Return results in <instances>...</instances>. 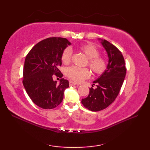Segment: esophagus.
I'll list each match as a JSON object with an SVG mask.
<instances>
[{"label": "esophagus", "instance_id": "esophagus-1", "mask_svg": "<svg viewBox=\"0 0 150 150\" xmlns=\"http://www.w3.org/2000/svg\"><path fill=\"white\" fill-rule=\"evenodd\" d=\"M77 84L75 82H73V81H69V86H75V85H77Z\"/></svg>", "mask_w": 150, "mask_h": 150}]
</instances>
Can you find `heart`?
Returning <instances> with one entry per match:
<instances>
[{
    "mask_svg": "<svg viewBox=\"0 0 150 150\" xmlns=\"http://www.w3.org/2000/svg\"><path fill=\"white\" fill-rule=\"evenodd\" d=\"M80 51L88 59V64L95 73L100 75L107 68V61L104 57L98 56L99 51L91 44H82L78 47ZM72 51L70 47H66L61 55V60L64 64H68L71 61ZM67 77L75 82H82L90 77L91 73L88 68L71 66L66 69Z\"/></svg>",
    "mask_w": 150,
    "mask_h": 150,
    "instance_id": "b5f03b06",
    "label": "heart"
}]
</instances>
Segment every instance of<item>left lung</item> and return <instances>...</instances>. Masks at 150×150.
<instances>
[{
  "mask_svg": "<svg viewBox=\"0 0 150 150\" xmlns=\"http://www.w3.org/2000/svg\"><path fill=\"white\" fill-rule=\"evenodd\" d=\"M108 57L107 68L94 81L97 88L90 89L88 96L82 98L81 103L89 110H103L115 100L122 87L126 76L125 62L122 53L112 44L98 39ZM93 87V86L92 85Z\"/></svg>",
  "mask_w": 150,
  "mask_h": 150,
  "instance_id": "1",
  "label": "left lung"
}]
</instances>
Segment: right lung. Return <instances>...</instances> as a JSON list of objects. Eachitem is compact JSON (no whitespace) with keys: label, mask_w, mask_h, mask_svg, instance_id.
<instances>
[{"label":"right lung","mask_w":150,"mask_h":150,"mask_svg":"<svg viewBox=\"0 0 150 150\" xmlns=\"http://www.w3.org/2000/svg\"><path fill=\"white\" fill-rule=\"evenodd\" d=\"M71 44L65 38H47L34 46L26 57L22 82L28 96L41 108L53 109L63 100L69 82L62 78L57 83L53 77H62L59 69L62 65L61 55Z\"/></svg>","instance_id":"right-lung-1"}]
</instances>
